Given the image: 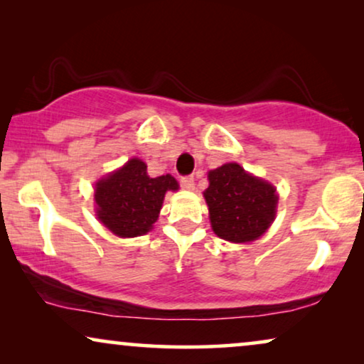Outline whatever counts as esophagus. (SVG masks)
Wrapping results in <instances>:
<instances>
[{"label":"esophagus","instance_id":"obj_1","mask_svg":"<svg viewBox=\"0 0 364 364\" xmlns=\"http://www.w3.org/2000/svg\"><path fill=\"white\" fill-rule=\"evenodd\" d=\"M181 183H182V187L186 188V191H193V187H196V182H193V176L182 177Z\"/></svg>","mask_w":364,"mask_h":364}]
</instances>
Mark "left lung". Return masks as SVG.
Here are the masks:
<instances>
[{
  "instance_id": "left-lung-1",
  "label": "left lung",
  "mask_w": 364,
  "mask_h": 364,
  "mask_svg": "<svg viewBox=\"0 0 364 364\" xmlns=\"http://www.w3.org/2000/svg\"><path fill=\"white\" fill-rule=\"evenodd\" d=\"M212 230L223 240L247 243L260 238L277 215V188L228 162L208 172L203 192Z\"/></svg>"
}]
</instances>
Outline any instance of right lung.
Listing matches in <instances>:
<instances>
[{
  "instance_id": "add662e5",
  "label": "right lung",
  "mask_w": 364,
  "mask_h": 364,
  "mask_svg": "<svg viewBox=\"0 0 364 364\" xmlns=\"http://www.w3.org/2000/svg\"><path fill=\"white\" fill-rule=\"evenodd\" d=\"M177 188L171 173L151 177L146 162L134 157L96 183V215L114 235H144L157 222L166 192Z\"/></svg>"
}]
</instances>
